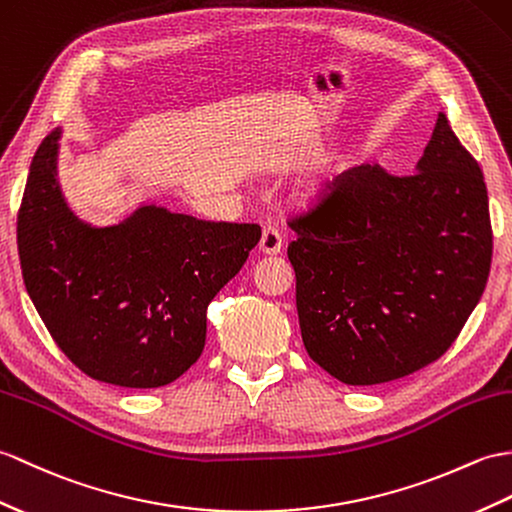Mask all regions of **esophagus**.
Here are the masks:
<instances>
[{
  "label": "esophagus",
  "instance_id": "34e87169",
  "mask_svg": "<svg viewBox=\"0 0 512 512\" xmlns=\"http://www.w3.org/2000/svg\"><path fill=\"white\" fill-rule=\"evenodd\" d=\"M281 233L275 227H266L264 233H261V240H259V251L266 253V255H277L281 253Z\"/></svg>",
  "mask_w": 512,
  "mask_h": 512
}]
</instances>
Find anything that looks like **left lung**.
Instances as JSON below:
<instances>
[{"mask_svg": "<svg viewBox=\"0 0 512 512\" xmlns=\"http://www.w3.org/2000/svg\"><path fill=\"white\" fill-rule=\"evenodd\" d=\"M288 224L305 351L349 386L441 358L491 272L484 176L443 113L417 172L355 165Z\"/></svg>", "mask_w": 512, "mask_h": 512, "instance_id": "obj_1", "label": "left lung"}]
</instances>
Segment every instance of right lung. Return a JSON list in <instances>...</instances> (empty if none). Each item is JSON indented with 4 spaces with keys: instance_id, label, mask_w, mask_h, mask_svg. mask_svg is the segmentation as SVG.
<instances>
[{
    "instance_id": "right-lung-1",
    "label": "right lung",
    "mask_w": 512,
    "mask_h": 512,
    "mask_svg": "<svg viewBox=\"0 0 512 512\" xmlns=\"http://www.w3.org/2000/svg\"><path fill=\"white\" fill-rule=\"evenodd\" d=\"M58 130L34 154L17 216L21 275L50 336L82 373L122 388L172 384L207 338V307L257 246L259 224L141 207L93 229L56 181Z\"/></svg>"
}]
</instances>
